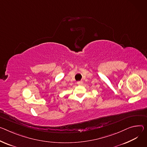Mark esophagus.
Wrapping results in <instances>:
<instances>
[{
  "label": "esophagus",
  "mask_w": 147,
  "mask_h": 147,
  "mask_svg": "<svg viewBox=\"0 0 147 147\" xmlns=\"http://www.w3.org/2000/svg\"><path fill=\"white\" fill-rule=\"evenodd\" d=\"M83 82L82 81H80V82H77V84L79 86H82L83 84Z\"/></svg>",
  "instance_id": "obj_1"
}]
</instances>
